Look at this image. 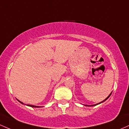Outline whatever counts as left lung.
<instances>
[{"instance_id": "left-lung-1", "label": "left lung", "mask_w": 129, "mask_h": 129, "mask_svg": "<svg viewBox=\"0 0 129 129\" xmlns=\"http://www.w3.org/2000/svg\"><path fill=\"white\" fill-rule=\"evenodd\" d=\"M111 94H110V95H108V97H107V99H105V100H104V101H103V102H100V103H99V104H101V103H102V102H104V101H105V100H107V99H108V98H109V97H110V95H111ZM86 106H88V107H90V106H89V105H86ZM92 106H94V105H92ZM90 107H91V106H90Z\"/></svg>"}]
</instances>
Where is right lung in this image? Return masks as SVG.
Listing matches in <instances>:
<instances>
[{
    "mask_svg": "<svg viewBox=\"0 0 129 129\" xmlns=\"http://www.w3.org/2000/svg\"><path fill=\"white\" fill-rule=\"evenodd\" d=\"M18 101L19 102L21 103V104H24L22 102H20L19 101V100H18ZM27 105V106H29V107H35V108H39V107H39V106H35V105Z\"/></svg>",
    "mask_w": 129,
    "mask_h": 129,
    "instance_id": "add662e5",
    "label": "right lung"
}]
</instances>
